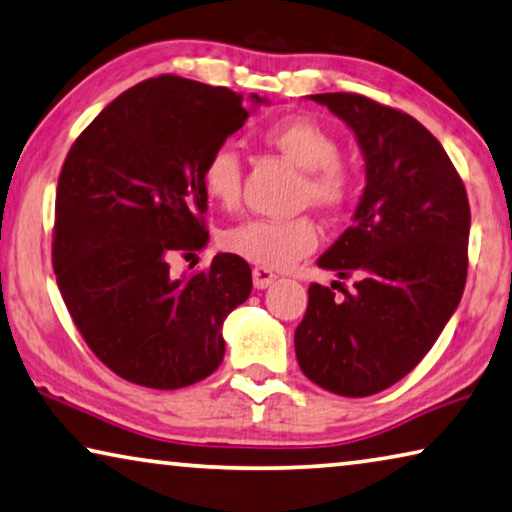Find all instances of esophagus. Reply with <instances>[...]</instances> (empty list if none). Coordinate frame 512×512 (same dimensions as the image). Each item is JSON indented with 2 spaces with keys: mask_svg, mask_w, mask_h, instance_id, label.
<instances>
[{
  "mask_svg": "<svg viewBox=\"0 0 512 512\" xmlns=\"http://www.w3.org/2000/svg\"><path fill=\"white\" fill-rule=\"evenodd\" d=\"M253 282H255L257 289H266V287H271L273 282H276V273L264 269V266H257V269L253 271Z\"/></svg>",
  "mask_w": 512,
  "mask_h": 512,
  "instance_id": "esophagus-1",
  "label": "esophagus"
}]
</instances>
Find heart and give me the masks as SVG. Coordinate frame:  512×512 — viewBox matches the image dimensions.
<instances>
[{
    "mask_svg": "<svg viewBox=\"0 0 512 512\" xmlns=\"http://www.w3.org/2000/svg\"><path fill=\"white\" fill-rule=\"evenodd\" d=\"M264 142L299 165L301 197L315 207L335 209L352 193V177L340 163V144L317 121L305 117L282 119L264 131ZM202 188L213 202L232 207L241 190V156L234 144L211 149L202 165ZM319 243L317 225L310 218L273 220L248 218L223 234V248L264 269H287L310 255Z\"/></svg>",
    "mask_w": 512,
    "mask_h": 512,
    "instance_id": "b5f03b06",
    "label": "heart"
}]
</instances>
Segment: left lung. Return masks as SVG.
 Here are the masks:
<instances>
[{
  "mask_svg": "<svg viewBox=\"0 0 512 512\" xmlns=\"http://www.w3.org/2000/svg\"><path fill=\"white\" fill-rule=\"evenodd\" d=\"M345 121L365 160L354 225L317 259L342 296L310 285L294 347L303 375L368 398L421 363L460 305L471 211L451 158L423 124L358 94H312Z\"/></svg>",
  "mask_w": 512,
  "mask_h": 512,
  "instance_id": "8db88e82",
  "label": "left lung"
}]
</instances>
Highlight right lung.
<instances>
[{
    "label": "right lung",
    "instance_id": "add662e5",
    "mask_svg": "<svg viewBox=\"0 0 512 512\" xmlns=\"http://www.w3.org/2000/svg\"><path fill=\"white\" fill-rule=\"evenodd\" d=\"M264 96L158 75L114 98L61 167L57 285L75 326L112 372L172 391L207 379L225 356L223 324L250 296L246 259L172 276L170 259L209 241L202 165Z\"/></svg>",
    "mask_w": 512,
    "mask_h": 512
}]
</instances>
